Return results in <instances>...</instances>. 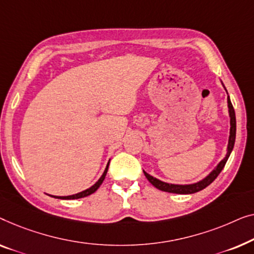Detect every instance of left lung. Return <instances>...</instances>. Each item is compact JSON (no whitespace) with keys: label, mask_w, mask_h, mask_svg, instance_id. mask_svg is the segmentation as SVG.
<instances>
[{"label":"left lung","mask_w":254,"mask_h":254,"mask_svg":"<svg viewBox=\"0 0 254 254\" xmlns=\"http://www.w3.org/2000/svg\"><path fill=\"white\" fill-rule=\"evenodd\" d=\"M221 83H222V81H221ZM222 85H223V83H222ZM223 87H224V85H223ZM224 90H226V87H224ZM226 92H227V90H226ZM227 94H228V92H227ZM227 101H228V113H229V117H230V132H229V140H228L226 156H224V158L221 160L219 163H217V166L214 168V169L210 171V173L207 175L205 178H202L201 181L195 182V183H191V184L167 183V182L160 181L159 178L153 177L149 174L146 173L145 170H142L144 171L146 178H147V180L149 181V183H151L153 187H155L156 189H159V190H161V191L169 192V193L191 194V193H195V192L203 190V189L208 187V185L212 183V182L215 180L217 176H219V174L222 171L223 167L226 166V163L228 161V159H229L231 152H233V148L235 145V139H236V115H235L234 107H233V105H231L229 95H228Z\"/></svg>","instance_id":"8db88e82"}]
</instances>
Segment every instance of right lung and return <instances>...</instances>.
I'll use <instances>...</instances> for the list:
<instances>
[{
  "label": "right lung",
  "instance_id": "right-lung-1",
  "mask_svg": "<svg viewBox=\"0 0 254 254\" xmlns=\"http://www.w3.org/2000/svg\"><path fill=\"white\" fill-rule=\"evenodd\" d=\"M109 162H110V160L108 161V163H107L106 169H105V171H103V174L101 175V177H100L99 180H98V182H96L95 184H93L91 188L86 189V190H84V191H81V192H78V193L72 194V195H64V197H60V195H51V194H48V195H51V197H54V198H57V199H67V200H69V199H79V198H84V197H87V195H90V194H92V193H94V192L100 188V185L102 184L103 180H105V177H106V175H107V171H108Z\"/></svg>",
  "mask_w": 254,
  "mask_h": 254
}]
</instances>
